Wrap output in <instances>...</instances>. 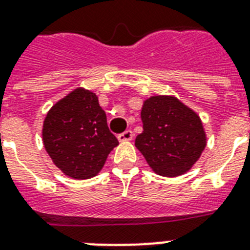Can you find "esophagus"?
I'll list each match as a JSON object with an SVG mask.
<instances>
[{
	"label": "esophagus",
	"instance_id": "esophagus-1",
	"mask_svg": "<svg viewBox=\"0 0 250 250\" xmlns=\"http://www.w3.org/2000/svg\"><path fill=\"white\" fill-rule=\"evenodd\" d=\"M133 139V132L131 131V129H127V131H125V132H122L118 135V140L121 141V143H123V141H129L132 140Z\"/></svg>",
	"mask_w": 250,
	"mask_h": 250
}]
</instances>
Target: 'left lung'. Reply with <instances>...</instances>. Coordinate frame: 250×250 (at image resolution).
Returning <instances> with one entry per match:
<instances>
[{"label":"left lung","instance_id":"8db88e82","mask_svg":"<svg viewBox=\"0 0 250 250\" xmlns=\"http://www.w3.org/2000/svg\"><path fill=\"white\" fill-rule=\"evenodd\" d=\"M143 132L135 145L156 174L175 178L189 171L206 146L196 111L174 96H152L141 109Z\"/></svg>","mask_w":250,"mask_h":250}]
</instances>
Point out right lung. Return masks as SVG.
I'll use <instances>...</instances> for the list:
<instances>
[{
  "label": "right lung",
  "instance_id": "1",
  "mask_svg": "<svg viewBox=\"0 0 250 250\" xmlns=\"http://www.w3.org/2000/svg\"><path fill=\"white\" fill-rule=\"evenodd\" d=\"M42 141L53 164L79 180L96 176L119 144L109 131L96 93L84 88H76L52 106L42 125Z\"/></svg>",
  "mask_w": 250,
  "mask_h": 250
}]
</instances>
